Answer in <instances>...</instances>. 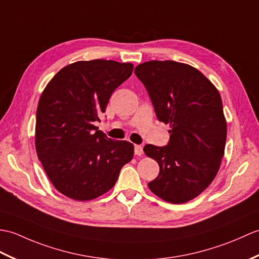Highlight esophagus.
<instances>
[{"label": "esophagus", "instance_id": "esophagus-1", "mask_svg": "<svg viewBox=\"0 0 259 259\" xmlns=\"http://www.w3.org/2000/svg\"><path fill=\"white\" fill-rule=\"evenodd\" d=\"M134 152L137 156H141L143 154V146L142 145H134Z\"/></svg>", "mask_w": 259, "mask_h": 259}]
</instances>
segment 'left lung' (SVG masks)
I'll list each match as a JSON object with an SVG mask.
<instances>
[{
  "instance_id": "left-lung-1",
  "label": "left lung",
  "mask_w": 259,
  "mask_h": 259,
  "mask_svg": "<svg viewBox=\"0 0 259 259\" xmlns=\"http://www.w3.org/2000/svg\"><path fill=\"white\" fill-rule=\"evenodd\" d=\"M134 73L157 119L170 126L167 145L144 146L159 165L148 187L166 202L186 203L204 192L220 169L227 136L221 95L202 73L184 63L149 61Z\"/></svg>"
}]
</instances>
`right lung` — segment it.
I'll use <instances>...</instances> for the list:
<instances>
[{"label":"right lung","instance_id":"obj_1","mask_svg":"<svg viewBox=\"0 0 259 259\" xmlns=\"http://www.w3.org/2000/svg\"><path fill=\"white\" fill-rule=\"evenodd\" d=\"M133 72V64L79 61L51 79L38 102L35 147L54 187L75 200L101 196L115 185L133 158L134 146L113 141L96 127L113 92Z\"/></svg>","mask_w":259,"mask_h":259}]
</instances>
